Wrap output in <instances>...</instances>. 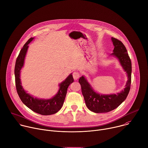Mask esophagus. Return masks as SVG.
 Wrapping results in <instances>:
<instances>
[{"label": "esophagus", "mask_w": 148, "mask_h": 148, "mask_svg": "<svg viewBox=\"0 0 148 148\" xmlns=\"http://www.w3.org/2000/svg\"><path fill=\"white\" fill-rule=\"evenodd\" d=\"M73 77L75 80H77L80 77V73L78 71H75L73 73Z\"/></svg>", "instance_id": "obj_1"}]
</instances>
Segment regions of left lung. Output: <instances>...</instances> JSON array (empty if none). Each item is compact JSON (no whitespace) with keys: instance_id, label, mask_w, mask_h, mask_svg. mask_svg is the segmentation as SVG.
Listing matches in <instances>:
<instances>
[{"instance_id":"1","label":"left lung","mask_w":148,"mask_h":148,"mask_svg":"<svg viewBox=\"0 0 148 148\" xmlns=\"http://www.w3.org/2000/svg\"><path fill=\"white\" fill-rule=\"evenodd\" d=\"M114 48L111 55L116 57L126 71L128 80L124 89L120 93L114 95H103L96 93L84 76L79 79L82 93L86 105L90 111L96 113L110 112L119 107L127 98L130 90L131 83L132 64L127 50L123 43L116 38H111Z\"/></svg>"}]
</instances>
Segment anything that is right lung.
<instances>
[{
  "instance_id": "obj_1",
  "label": "right lung",
  "mask_w": 148,
  "mask_h": 148,
  "mask_svg": "<svg viewBox=\"0 0 148 148\" xmlns=\"http://www.w3.org/2000/svg\"><path fill=\"white\" fill-rule=\"evenodd\" d=\"M34 38H30L28 40L20 50L17 58L14 68L15 83L17 92L21 101L27 107L35 112L43 115L53 114L62 108L66 95L68 88L70 84L73 82L74 80L72 74H71L65 80L60 84V90L57 94L51 99H38L34 98L33 96L27 93L21 85L20 73V70L24 65V58L28 48V44Z\"/></svg>"
}]
</instances>
